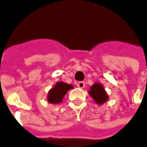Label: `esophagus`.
<instances>
[{
  "mask_svg": "<svg viewBox=\"0 0 147 147\" xmlns=\"http://www.w3.org/2000/svg\"><path fill=\"white\" fill-rule=\"evenodd\" d=\"M77 87L79 88H84V87H85V83L83 82V81L79 82V83L77 84Z\"/></svg>",
  "mask_w": 147,
  "mask_h": 147,
  "instance_id": "1",
  "label": "esophagus"
}]
</instances>
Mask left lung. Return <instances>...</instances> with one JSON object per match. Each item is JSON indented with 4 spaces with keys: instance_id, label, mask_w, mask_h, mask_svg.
Here are the masks:
<instances>
[{
    "instance_id": "left-lung-1",
    "label": "left lung",
    "mask_w": 147,
    "mask_h": 147,
    "mask_svg": "<svg viewBox=\"0 0 147 147\" xmlns=\"http://www.w3.org/2000/svg\"><path fill=\"white\" fill-rule=\"evenodd\" d=\"M90 89L91 90L89 91V94L91 96V98H93L96 103L101 105L107 101L108 95L104 90L102 84L95 83L91 86Z\"/></svg>"
}]
</instances>
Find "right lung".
<instances>
[{"instance_id": "add662e5", "label": "right lung", "mask_w": 147, "mask_h": 147, "mask_svg": "<svg viewBox=\"0 0 147 147\" xmlns=\"http://www.w3.org/2000/svg\"><path fill=\"white\" fill-rule=\"evenodd\" d=\"M72 88L73 86L71 84H67L63 82H57L54 86V88H52L49 91L48 101L50 103H54V104H57L62 102L63 96L66 95L67 91Z\"/></svg>"}]
</instances>
